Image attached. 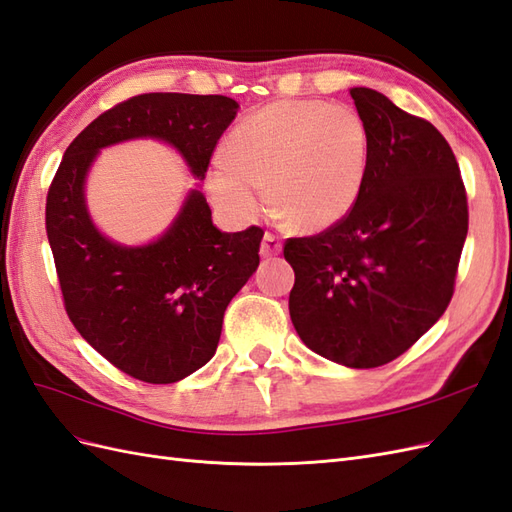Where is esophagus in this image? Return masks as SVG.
I'll return each mask as SVG.
<instances>
[{"label":"esophagus","mask_w":512,"mask_h":512,"mask_svg":"<svg viewBox=\"0 0 512 512\" xmlns=\"http://www.w3.org/2000/svg\"><path fill=\"white\" fill-rule=\"evenodd\" d=\"M281 253V240L277 238V235L266 231L264 233V242H261V255L264 257H274Z\"/></svg>","instance_id":"1"}]
</instances>
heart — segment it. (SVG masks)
I'll return each mask as SVG.
<instances>
[{"mask_svg":"<svg viewBox=\"0 0 512 512\" xmlns=\"http://www.w3.org/2000/svg\"><path fill=\"white\" fill-rule=\"evenodd\" d=\"M370 162V129L348 103L285 99L229 134L207 175L212 201L233 220H253L270 201L305 231L342 222L357 205Z\"/></svg>","mask_w":512,"mask_h":512,"instance_id":"heart-1","label":"heart"}]
</instances>
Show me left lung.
<instances>
[{
	"label": "left lung",
	"mask_w": 512,
	"mask_h": 512,
	"mask_svg": "<svg viewBox=\"0 0 512 512\" xmlns=\"http://www.w3.org/2000/svg\"><path fill=\"white\" fill-rule=\"evenodd\" d=\"M370 129L357 205L285 240L290 316L305 346L346 368L398 359L448 309L467 238V192L439 129L372 88H350Z\"/></svg>",
	"instance_id": "left-lung-1"
}]
</instances>
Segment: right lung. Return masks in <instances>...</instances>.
<instances>
[{
	"mask_svg": "<svg viewBox=\"0 0 512 512\" xmlns=\"http://www.w3.org/2000/svg\"><path fill=\"white\" fill-rule=\"evenodd\" d=\"M222 95L147 93L103 112L64 151L47 192L45 227L64 309L114 368L151 385L177 383L214 357L231 298L259 266L264 229L222 233L199 190L147 246H121L88 216L84 181L99 149L164 140L205 179L220 136L238 114Z\"/></svg>",
	"mask_w": 512,
	"mask_h": 512,
	"instance_id": "obj_1",
	"label": "right lung"
}]
</instances>
